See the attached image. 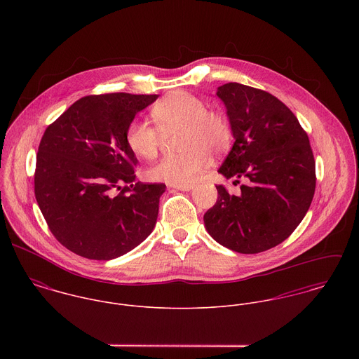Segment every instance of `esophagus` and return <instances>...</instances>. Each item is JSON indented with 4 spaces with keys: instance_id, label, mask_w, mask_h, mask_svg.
I'll use <instances>...</instances> for the list:
<instances>
[{
    "instance_id": "obj_1",
    "label": "esophagus",
    "mask_w": 359,
    "mask_h": 359,
    "mask_svg": "<svg viewBox=\"0 0 359 359\" xmlns=\"http://www.w3.org/2000/svg\"><path fill=\"white\" fill-rule=\"evenodd\" d=\"M171 188L177 189V191H184V192H189L194 189V185H171Z\"/></svg>"
}]
</instances>
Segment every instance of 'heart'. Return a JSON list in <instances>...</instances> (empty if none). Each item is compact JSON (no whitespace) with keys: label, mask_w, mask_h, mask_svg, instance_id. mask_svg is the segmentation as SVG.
Here are the masks:
<instances>
[{"label":"heart","mask_w":359,"mask_h":359,"mask_svg":"<svg viewBox=\"0 0 359 359\" xmlns=\"http://www.w3.org/2000/svg\"><path fill=\"white\" fill-rule=\"evenodd\" d=\"M157 127L147 120H134L126 131L130 151L141 158H154L164 135L180 131L182 154L160 158L148 177L170 185H189L211 161V152L224 154L232 144L229 121L211 111L202 98L187 91H172L154 103L151 110Z\"/></svg>","instance_id":"obj_1"}]
</instances>
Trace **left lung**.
<instances>
[{
    "mask_svg": "<svg viewBox=\"0 0 359 359\" xmlns=\"http://www.w3.org/2000/svg\"><path fill=\"white\" fill-rule=\"evenodd\" d=\"M215 95L225 104L235 140L218 172L249 184L239 196L217 187L205 229L233 252L261 253L286 241L307 214L316 182L309 140L293 111L265 91L228 83Z\"/></svg>",
    "mask_w": 359,
    "mask_h": 359,
    "instance_id": "obj_1",
    "label": "left lung"
}]
</instances>
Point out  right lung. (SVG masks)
Returning a JSON list of instances; mask_svg holds the SVG:
<instances>
[{"instance_id":"obj_1","label":"right lung","mask_w":359,"mask_h":359,"mask_svg":"<svg viewBox=\"0 0 359 359\" xmlns=\"http://www.w3.org/2000/svg\"><path fill=\"white\" fill-rule=\"evenodd\" d=\"M157 98L126 93L84 97L46 130L34 194L52 235L70 252L113 259L152 233L165 185L134 184L138 160L126 131Z\"/></svg>"}]
</instances>
